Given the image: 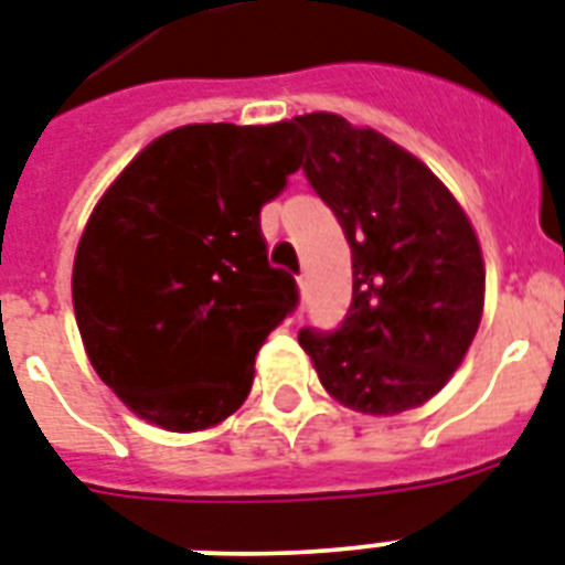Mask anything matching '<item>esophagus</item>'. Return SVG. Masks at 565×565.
<instances>
[{
	"label": "esophagus",
	"instance_id": "esophagus-1",
	"mask_svg": "<svg viewBox=\"0 0 565 565\" xmlns=\"http://www.w3.org/2000/svg\"><path fill=\"white\" fill-rule=\"evenodd\" d=\"M297 295H300V309H303L306 300H309V282H306V277L297 279Z\"/></svg>",
	"mask_w": 565,
	"mask_h": 565
}]
</instances>
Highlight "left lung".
I'll list each match as a JSON object with an SVG mask.
<instances>
[{
	"label": "left lung",
	"mask_w": 565,
	"mask_h": 565,
	"mask_svg": "<svg viewBox=\"0 0 565 565\" xmlns=\"http://www.w3.org/2000/svg\"><path fill=\"white\" fill-rule=\"evenodd\" d=\"M303 171L353 254V303L335 332L297 341L344 408L394 417L461 367L484 311V256L463 206L426 162L338 113L295 116Z\"/></svg>",
	"instance_id": "8db88e82"
}]
</instances>
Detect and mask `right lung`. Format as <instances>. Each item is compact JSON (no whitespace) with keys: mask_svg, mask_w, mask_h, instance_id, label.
Segmentation results:
<instances>
[{"mask_svg":"<svg viewBox=\"0 0 565 565\" xmlns=\"http://www.w3.org/2000/svg\"><path fill=\"white\" fill-rule=\"evenodd\" d=\"M300 162L295 121L183 125L98 198L72 306L89 364L139 419L186 435L242 408L259 347L297 303L259 212Z\"/></svg>","mask_w":565,"mask_h":565,"instance_id":"obj_1","label":"right lung"}]
</instances>
